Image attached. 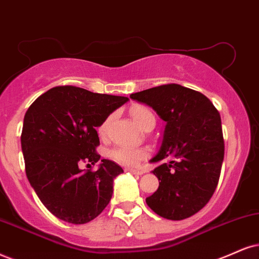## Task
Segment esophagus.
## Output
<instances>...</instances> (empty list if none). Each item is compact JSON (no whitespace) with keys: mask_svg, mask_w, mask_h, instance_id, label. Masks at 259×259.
<instances>
[{"mask_svg":"<svg viewBox=\"0 0 259 259\" xmlns=\"http://www.w3.org/2000/svg\"><path fill=\"white\" fill-rule=\"evenodd\" d=\"M124 170L130 171V173L136 174V175H142L143 174L142 170H138V169H133V168H126V169H124Z\"/></svg>","mask_w":259,"mask_h":259,"instance_id":"1","label":"esophagus"}]
</instances>
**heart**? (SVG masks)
I'll list each match as a JSON object with an SVG mask.
<instances>
[{"label":"heart","mask_w":259,"mask_h":259,"mask_svg":"<svg viewBox=\"0 0 259 259\" xmlns=\"http://www.w3.org/2000/svg\"><path fill=\"white\" fill-rule=\"evenodd\" d=\"M131 115H132L135 122L138 124L139 127H142L143 130L145 127H148L149 124H155L156 123V117L154 113L149 109L145 105H133L131 108ZM113 120V115L105 119L100 126H98V133L101 136H104L107 132L109 123ZM149 156L148 149L144 148H133V146H127V145H121L116 146L110 151V157L114 159L117 163L127 165V167H136L138 165L143 159H145Z\"/></svg>","instance_id":"heart-1"}]
</instances>
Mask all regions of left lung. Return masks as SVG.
Instances as JSON below:
<instances>
[{
  "mask_svg": "<svg viewBox=\"0 0 259 259\" xmlns=\"http://www.w3.org/2000/svg\"><path fill=\"white\" fill-rule=\"evenodd\" d=\"M132 100L150 105L165 121L163 140L151 162L159 186L146 198L161 218L184 220L206 205L219 184L225 156L221 116L200 92L167 84L136 92Z\"/></svg>",
  "mask_w": 259,
  "mask_h": 259,
  "instance_id": "left-lung-1",
  "label": "left lung"
}]
</instances>
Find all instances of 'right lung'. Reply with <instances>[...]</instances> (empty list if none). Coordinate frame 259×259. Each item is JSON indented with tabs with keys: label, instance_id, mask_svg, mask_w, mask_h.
Returning <instances> with one entry per match:
<instances>
[{
	"label": "right lung",
	"instance_id": "right-lung-1",
	"mask_svg": "<svg viewBox=\"0 0 259 259\" xmlns=\"http://www.w3.org/2000/svg\"><path fill=\"white\" fill-rule=\"evenodd\" d=\"M127 101L66 85L44 92L27 109L21 132L26 177L56 218L84 225L109 204L122 168L110 159H102L96 171L80 164L100 161L96 127Z\"/></svg>",
	"mask_w": 259,
	"mask_h": 259
}]
</instances>
